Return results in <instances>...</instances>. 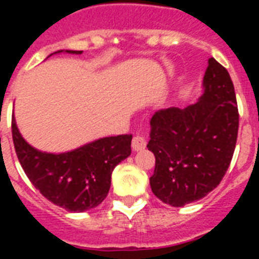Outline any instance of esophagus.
Here are the masks:
<instances>
[{
    "label": "esophagus",
    "instance_id": "obj_1",
    "mask_svg": "<svg viewBox=\"0 0 259 259\" xmlns=\"http://www.w3.org/2000/svg\"><path fill=\"white\" fill-rule=\"evenodd\" d=\"M133 149L134 150H138V149H141L142 145H141V142H138V140H133Z\"/></svg>",
    "mask_w": 259,
    "mask_h": 259
}]
</instances>
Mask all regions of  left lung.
<instances>
[{
    "mask_svg": "<svg viewBox=\"0 0 259 259\" xmlns=\"http://www.w3.org/2000/svg\"><path fill=\"white\" fill-rule=\"evenodd\" d=\"M62 52L82 55L80 51L70 50L55 54ZM12 136L18 161L34 188L68 212H84L101 204L109 193L111 172L132 152V136L127 134L98 138L63 153L42 152L24 138L14 110Z\"/></svg>",
    "mask_w": 259,
    "mask_h": 259,
    "instance_id": "obj_1",
    "label": "left lung"
}]
</instances>
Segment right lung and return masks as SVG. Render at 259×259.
Masks as SVG:
<instances>
[{
  "mask_svg": "<svg viewBox=\"0 0 259 259\" xmlns=\"http://www.w3.org/2000/svg\"><path fill=\"white\" fill-rule=\"evenodd\" d=\"M237 99L225 67L209 59L196 103L160 110L150 121L148 149L156 157L150 188L172 207H183L217 188L238 136Z\"/></svg>",
  "mask_w": 259,
  "mask_h": 259,
  "instance_id": "1",
  "label": "right lung"
}]
</instances>
